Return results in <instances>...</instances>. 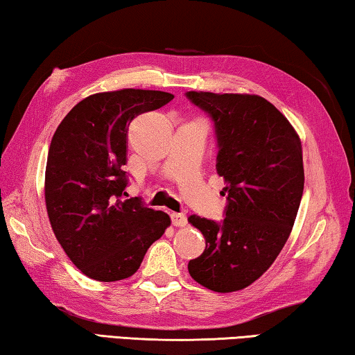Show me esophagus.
Returning <instances> with one entry per match:
<instances>
[{"mask_svg": "<svg viewBox=\"0 0 355 355\" xmlns=\"http://www.w3.org/2000/svg\"><path fill=\"white\" fill-rule=\"evenodd\" d=\"M171 221H173V225L176 226V227H179V226H185L187 225V216H185V214H182V212H171Z\"/></svg>", "mask_w": 355, "mask_h": 355, "instance_id": "1", "label": "esophagus"}]
</instances>
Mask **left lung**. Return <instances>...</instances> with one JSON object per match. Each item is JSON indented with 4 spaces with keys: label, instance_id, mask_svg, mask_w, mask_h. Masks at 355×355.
Segmentation results:
<instances>
[{
    "label": "left lung",
    "instance_id": "8db88e82",
    "mask_svg": "<svg viewBox=\"0 0 355 355\" xmlns=\"http://www.w3.org/2000/svg\"><path fill=\"white\" fill-rule=\"evenodd\" d=\"M212 118L216 173L225 178V220L190 215L206 250L189 262L198 284L237 291L263 275L282 251L304 191L301 140L275 105L257 95L187 92Z\"/></svg>",
    "mask_w": 355,
    "mask_h": 355
}]
</instances>
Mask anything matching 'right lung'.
I'll return each mask as SVG.
<instances>
[{
  "label": "right lung",
  "instance_id": "right-lung-1",
  "mask_svg": "<svg viewBox=\"0 0 355 355\" xmlns=\"http://www.w3.org/2000/svg\"><path fill=\"white\" fill-rule=\"evenodd\" d=\"M171 93L123 89L78 103L55 129L45 171V201L55 239L95 281L132 276L170 216L124 200L128 129L137 115L160 109Z\"/></svg>",
  "mask_w": 355,
  "mask_h": 355
}]
</instances>
